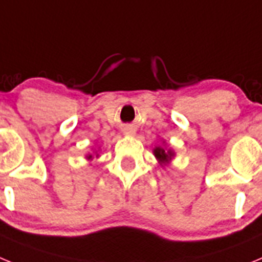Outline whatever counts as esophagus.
<instances>
[{"label":"esophagus","instance_id":"34e87169","mask_svg":"<svg viewBox=\"0 0 262 262\" xmlns=\"http://www.w3.org/2000/svg\"><path fill=\"white\" fill-rule=\"evenodd\" d=\"M123 133L124 134H129V135H133V134H135V129H133L131 127H126V128H123Z\"/></svg>","mask_w":262,"mask_h":262}]
</instances>
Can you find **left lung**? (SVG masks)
Returning <instances> with one entry per match:
<instances>
[{"mask_svg": "<svg viewBox=\"0 0 262 262\" xmlns=\"http://www.w3.org/2000/svg\"><path fill=\"white\" fill-rule=\"evenodd\" d=\"M155 156L159 159L160 163H166V161L173 156V155L170 151L166 152L164 148H156V149H155Z\"/></svg>", "mask_w": 262, "mask_h": 262, "instance_id": "8db88e82", "label": "left lung"}]
</instances>
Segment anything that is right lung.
I'll return each mask as SVG.
<instances>
[{
	"label": "right lung",
	"instance_id": "add662e5",
	"mask_svg": "<svg viewBox=\"0 0 262 262\" xmlns=\"http://www.w3.org/2000/svg\"><path fill=\"white\" fill-rule=\"evenodd\" d=\"M89 159H92V156H89Z\"/></svg>",
	"mask_w": 262,
	"mask_h": 262
}]
</instances>
